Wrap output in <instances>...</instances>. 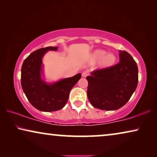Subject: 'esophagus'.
I'll return each mask as SVG.
<instances>
[{
	"mask_svg": "<svg viewBox=\"0 0 157 157\" xmlns=\"http://www.w3.org/2000/svg\"><path fill=\"white\" fill-rule=\"evenodd\" d=\"M81 75H82V77H86L89 75V73L87 71H83Z\"/></svg>",
	"mask_w": 157,
	"mask_h": 157,
	"instance_id": "34e87169",
	"label": "esophagus"
}]
</instances>
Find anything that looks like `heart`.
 <instances>
[{
  "label": "heart",
  "mask_w": 157,
  "mask_h": 157,
  "mask_svg": "<svg viewBox=\"0 0 157 157\" xmlns=\"http://www.w3.org/2000/svg\"><path fill=\"white\" fill-rule=\"evenodd\" d=\"M91 59L94 62L101 61V66L103 67H108V66H110L114 63L116 56L113 53H107L106 54V51L98 49L92 53Z\"/></svg>",
  "instance_id": "b5f03b06"
}]
</instances>
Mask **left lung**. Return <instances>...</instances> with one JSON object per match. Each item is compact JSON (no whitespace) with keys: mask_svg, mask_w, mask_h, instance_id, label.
Segmentation results:
<instances>
[{"mask_svg":"<svg viewBox=\"0 0 157 157\" xmlns=\"http://www.w3.org/2000/svg\"><path fill=\"white\" fill-rule=\"evenodd\" d=\"M87 96L95 108L117 110L124 106L138 85V67L132 56L119 51V62L91 72L86 77Z\"/></svg>","mask_w":157,"mask_h":157,"instance_id":"left-lung-1","label":"left lung"}]
</instances>
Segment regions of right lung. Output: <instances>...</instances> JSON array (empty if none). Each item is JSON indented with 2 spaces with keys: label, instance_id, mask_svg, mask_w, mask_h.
I'll use <instances>...</instances> for the list:
<instances>
[{
  "label": "right lung",
  "instance_id": "add662e5",
  "mask_svg": "<svg viewBox=\"0 0 157 157\" xmlns=\"http://www.w3.org/2000/svg\"><path fill=\"white\" fill-rule=\"evenodd\" d=\"M58 47L48 46L31 53L21 67V86L32 106L46 112L61 109L68 101L71 90L81 78L78 74L71 78L47 83L41 78L42 59L48 51H56Z\"/></svg>",
  "mask_w": 157,
  "mask_h": 157
}]
</instances>
